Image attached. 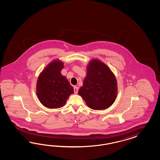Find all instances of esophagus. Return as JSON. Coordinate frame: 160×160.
Segmentation results:
<instances>
[{
    "label": "esophagus",
    "instance_id": "1",
    "mask_svg": "<svg viewBox=\"0 0 160 160\" xmlns=\"http://www.w3.org/2000/svg\"><path fill=\"white\" fill-rule=\"evenodd\" d=\"M78 87H76V86L74 87V92H75L76 94H77V93H78Z\"/></svg>",
    "mask_w": 160,
    "mask_h": 160
}]
</instances>
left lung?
<instances>
[{"label": "left lung", "instance_id": "left-lung-1", "mask_svg": "<svg viewBox=\"0 0 160 160\" xmlns=\"http://www.w3.org/2000/svg\"><path fill=\"white\" fill-rule=\"evenodd\" d=\"M78 93L92 109H106L116 98V77L106 64L99 60L92 59L87 66L86 77Z\"/></svg>", "mask_w": 160, "mask_h": 160}]
</instances>
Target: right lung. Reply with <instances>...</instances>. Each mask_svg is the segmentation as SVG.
<instances>
[{
  "instance_id": "add662e5",
  "label": "right lung",
  "mask_w": 160,
  "mask_h": 160,
  "mask_svg": "<svg viewBox=\"0 0 160 160\" xmlns=\"http://www.w3.org/2000/svg\"><path fill=\"white\" fill-rule=\"evenodd\" d=\"M62 62L54 60L49 63L39 75L36 84V94L39 101L49 108H58L66 104L74 92L73 87L61 71Z\"/></svg>"
}]
</instances>
